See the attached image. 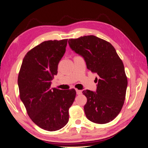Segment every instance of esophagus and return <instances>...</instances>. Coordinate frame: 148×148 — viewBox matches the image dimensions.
I'll list each match as a JSON object with an SVG mask.
<instances>
[{"label":"esophagus","mask_w":148,"mask_h":148,"mask_svg":"<svg viewBox=\"0 0 148 148\" xmlns=\"http://www.w3.org/2000/svg\"><path fill=\"white\" fill-rule=\"evenodd\" d=\"M76 93H77V95H81V94L82 93V91L79 90H76Z\"/></svg>","instance_id":"1"}]
</instances>
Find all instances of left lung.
I'll use <instances>...</instances> for the list:
<instances>
[{
    "label": "left lung",
    "mask_w": 148,
    "mask_h": 148,
    "mask_svg": "<svg viewBox=\"0 0 148 148\" xmlns=\"http://www.w3.org/2000/svg\"><path fill=\"white\" fill-rule=\"evenodd\" d=\"M68 42L84 58L87 69L98 75L96 92H83L87 98L86 118L99 124L111 121L121 111L126 95L128 81L123 62L111 43L95 36L71 39Z\"/></svg>",
    "instance_id": "obj_1"
}]
</instances>
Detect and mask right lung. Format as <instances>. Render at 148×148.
Here are the masks:
<instances>
[{"instance_id": "right-lung-1", "label": "right lung", "mask_w": 148, "mask_h": 148, "mask_svg": "<svg viewBox=\"0 0 148 148\" xmlns=\"http://www.w3.org/2000/svg\"><path fill=\"white\" fill-rule=\"evenodd\" d=\"M67 40H47L34 47L25 56L18 74L20 99L32 121L45 130L56 131L65 126L76 95L74 89L50 88Z\"/></svg>"}]
</instances>
